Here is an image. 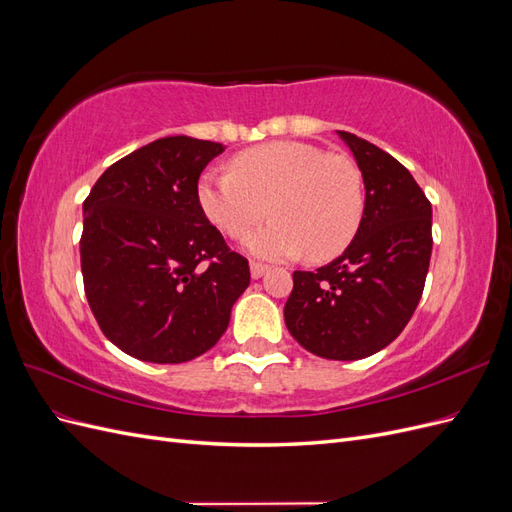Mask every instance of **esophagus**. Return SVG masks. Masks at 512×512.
I'll list each match as a JSON object with an SVG mask.
<instances>
[{
    "label": "esophagus",
    "mask_w": 512,
    "mask_h": 512,
    "mask_svg": "<svg viewBox=\"0 0 512 512\" xmlns=\"http://www.w3.org/2000/svg\"><path fill=\"white\" fill-rule=\"evenodd\" d=\"M267 271H269V267L262 265V262H250V273L254 280H258V277H262Z\"/></svg>",
    "instance_id": "esophagus-1"
}]
</instances>
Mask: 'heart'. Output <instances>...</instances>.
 Returning a JSON list of instances; mask_svg holds the SVG:
<instances>
[{"label":"heart","instance_id":"obj_1","mask_svg":"<svg viewBox=\"0 0 512 512\" xmlns=\"http://www.w3.org/2000/svg\"><path fill=\"white\" fill-rule=\"evenodd\" d=\"M196 205L232 239H243L262 218L273 220L245 241L250 254L312 260L342 254L365 213L361 170L344 156L297 143L273 141L230 160V173L207 170L196 181Z\"/></svg>","mask_w":512,"mask_h":512}]
</instances>
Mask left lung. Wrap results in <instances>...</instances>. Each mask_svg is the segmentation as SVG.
I'll return each mask as SVG.
<instances>
[{"label": "left lung", "mask_w": 512, "mask_h": 512, "mask_svg": "<svg viewBox=\"0 0 512 512\" xmlns=\"http://www.w3.org/2000/svg\"><path fill=\"white\" fill-rule=\"evenodd\" d=\"M365 185V213L344 254L294 271L284 307L290 335L316 356L356 361L389 346L421 301L431 258V203L406 166L337 130Z\"/></svg>", "instance_id": "8db88e82"}]
</instances>
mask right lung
Returning a JSON list of instances; mask_svg holds the SVG:
<instances>
[{
	"label": "right lung",
	"instance_id": "add662e5",
	"mask_svg": "<svg viewBox=\"0 0 512 512\" xmlns=\"http://www.w3.org/2000/svg\"><path fill=\"white\" fill-rule=\"evenodd\" d=\"M224 151L158 138L108 166L83 203L81 271L102 333L147 363H185L224 335L250 265L196 205V181Z\"/></svg>",
	"mask_w": 512,
	"mask_h": 512
}]
</instances>
